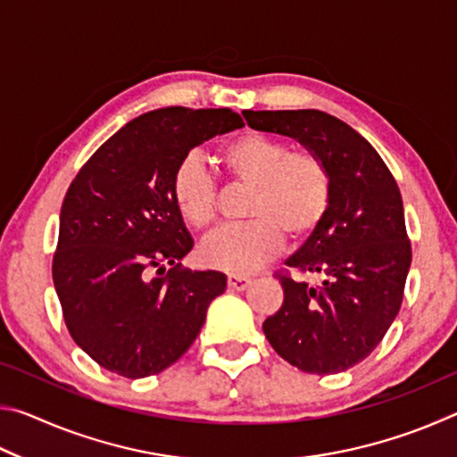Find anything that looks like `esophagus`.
I'll list each match as a JSON object with an SVG mask.
<instances>
[{
  "mask_svg": "<svg viewBox=\"0 0 457 457\" xmlns=\"http://www.w3.org/2000/svg\"><path fill=\"white\" fill-rule=\"evenodd\" d=\"M252 282H253L252 278H245V276H236V274L228 276L229 290H236V292H244L245 288H250Z\"/></svg>",
  "mask_w": 457,
  "mask_h": 457,
  "instance_id": "1",
  "label": "esophagus"
}]
</instances>
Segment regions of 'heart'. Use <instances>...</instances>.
<instances>
[{"instance_id": "heart-1", "label": "heart", "mask_w": 457, "mask_h": 457, "mask_svg": "<svg viewBox=\"0 0 457 457\" xmlns=\"http://www.w3.org/2000/svg\"><path fill=\"white\" fill-rule=\"evenodd\" d=\"M231 181L250 187L244 201L247 221L221 228L201 245L207 266L245 276L282 250L284 234L306 239L327 218L332 177L319 154L292 151L276 137L247 133L223 143L218 151ZM171 199L189 228L204 231L218 218V183L197 159L177 165Z\"/></svg>"}]
</instances>
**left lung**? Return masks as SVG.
<instances>
[{
	"mask_svg": "<svg viewBox=\"0 0 457 457\" xmlns=\"http://www.w3.org/2000/svg\"><path fill=\"white\" fill-rule=\"evenodd\" d=\"M244 119L256 130L296 138L330 171L327 218L286 260L322 282L278 272L284 303L262 328L290 365L312 375L340 373L373 353L403 303L411 242L397 181L367 138L332 114L245 111Z\"/></svg>",
	"mask_w": 457,
	"mask_h": 457,
	"instance_id": "left-lung-1",
	"label": "left lung"
}]
</instances>
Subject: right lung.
<instances>
[{
	"label": "right lung",
	"mask_w": 457,
	"mask_h": 457,
	"mask_svg": "<svg viewBox=\"0 0 457 457\" xmlns=\"http://www.w3.org/2000/svg\"><path fill=\"white\" fill-rule=\"evenodd\" d=\"M239 127L229 108L145 112L100 145L68 187L54 286L74 343L111 373L143 378L171 367L226 290V274L181 266L193 237L171 179L193 146Z\"/></svg>",
	"instance_id": "right-lung-1"
}]
</instances>
